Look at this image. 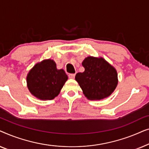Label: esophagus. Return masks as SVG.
<instances>
[{
	"instance_id": "34e87169",
	"label": "esophagus",
	"mask_w": 149,
	"mask_h": 149,
	"mask_svg": "<svg viewBox=\"0 0 149 149\" xmlns=\"http://www.w3.org/2000/svg\"><path fill=\"white\" fill-rule=\"evenodd\" d=\"M75 77V74H68V77L70 79H74Z\"/></svg>"
}]
</instances>
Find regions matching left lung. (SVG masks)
<instances>
[{"mask_svg": "<svg viewBox=\"0 0 149 149\" xmlns=\"http://www.w3.org/2000/svg\"><path fill=\"white\" fill-rule=\"evenodd\" d=\"M82 65L83 72H78L75 79L89 100H102L109 96L117 87V73L115 68L102 58L87 57Z\"/></svg>", "mask_w": 149, "mask_h": 149, "instance_id": "left-lung-1", "label": "left lung"}]
</instances>
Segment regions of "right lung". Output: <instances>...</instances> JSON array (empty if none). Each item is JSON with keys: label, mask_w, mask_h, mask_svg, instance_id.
I'll return each instance as SVG.
<instances>
[{"label": "right lung", "mask_w": 149, "mask_h": 149, "mask_svg": "<svg viewBox=\"0 0 149 149\" xmlns=\"http://www.w3.org/2000/svg\"><path fill=\"white\" fill-rule=\"evenodd\" d=\"M68 79L62 69L58 70L54 60L38 63L28 74L27 85L30 93L40 100H52L60 92Z\"/></svg>", "instance_id": "add662e5"}]
</instances>
